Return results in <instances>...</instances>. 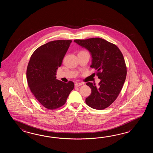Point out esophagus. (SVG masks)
Instances as JSON below:
<instances>
[{
  "instance_id": "esophagus-1",
  "label": "esophagus",
  "mask_w": 153,
  "mask_h": 153,
  "mask_svg": "<svg viewBox=\"0 0 153 153\" xmlns=\"http://www.w3.org/2000/svg\"><path fill=\"white\" fill-rule=\"evenodd\" d=\"M82 85V83H75V88H77V87H79V86H81V85Z\"/></svg>"
}]
</instances>
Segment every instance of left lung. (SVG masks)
<instances>
[{"label": "left lung", "mask_w": 153, "mask_h": 153, "mask_svg": "<svg viewBox=\"0 0 153 153\" xmlns=\"http://www.w3.org/2000/svg\"><path fill=\"white\" fill-rule=\"evenodd\" d=\"M77 43L90 52L91 68L101 81L99 86L88 82L91 94L86 98L89 107L98 110L108 107L116 100L126 78L127 70L124 56L117 46L100 38L75 39Z\"/></svg>", "instance_id": "8db88e82"}]
</instances>
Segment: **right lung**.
Returning a JSON list of instances; mask_svg holds the SVG:
<instances>
[{"instance_id": "add662e5", "label": "right lung", "mask_w": 153, "mask_h": 153, "mask_svg": "<svg viewBox=\"0 0 153 153\" xmlns=\"http://www.w3.org/2000/svg\"><path fill=\"white\" fill-rule=\"evenodd\" d=\"M72 40H53L40 46L33 53L27 68L29 88L43 107L53 110L65 104L74 88L73 81L63 82L56 79V70Z\"/></svg>"}]
</instances>
